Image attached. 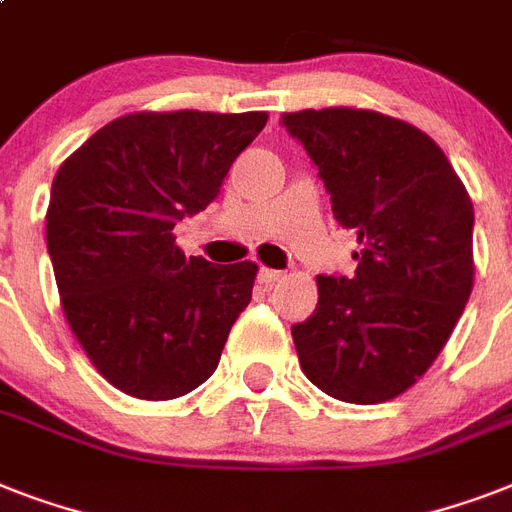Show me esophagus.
<instances>
[{
    "label": "esophagus",
    "mask_w": 512,
    "mask_h": 512,
    "mask_svg": "<svg viewBox=\"0 0 512 512\" xmlns=\"http://www.w3.org/2000/svg\"><path fill=\"white\" fill-rule=\"evenodd\" d=\"M281 276H284V273L273 271V268H260V271H257V281H260L263 287H273Z\"/></svg>",
    "instance_id": "obj_1"
}]
</instances>
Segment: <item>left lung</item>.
Segmentation results:
<instances>
[{
  "label": "left lung",
  "mask_w": 512,
  "mask_h": 512,
  "mask_svg": "<svg viewBox=\"0 0 512 512\" xmlns=\"http://www.w3.org/2000/svg\"><path fill=\"white\" fill-rule=\"evenodd\" d=\"M342 228L358 233L353 276H319V305L292 327L305 377L348 404L412 388L473 289V201L444 151L374 111L284 114Z\"/></svg>",
  "instance_id": "obj_1"
}]
</instances>
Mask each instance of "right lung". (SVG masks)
Returning <instances> with one entry per match:
<instances>
[{
	"label": "right lung",
	"instance_id": "1",
	"mask_svg": "<svg viewBox=\"0 0 512 512\" xmlns=\"http://www.w3.org/2000/svg\"><path fill=\"white\" fill-rule=\"evenodd\" d=\"M265 122L263 111L130 114L60 164L47 209L60 303L95 369L127 396L199 388L252 300L255 263L185 257L172 228L217 199Z\"/></svg>",
	"mask_w": 512,
	"mask_h": 512
}]
</instances>
